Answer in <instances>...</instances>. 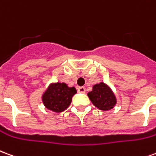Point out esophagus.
<instances>
[{
  "label": "esophagus",
  "mask_w": 156,
  "mask_h": 156,
  "mask_svg": "<svg viewBox=\"0 0 156 156\" xmlns=\"http://www.w3.org/2000/svg\"><path fill=\"white\" fill-rule=\"evenodd\" d=\"M85 91H86V89H85L84 87H79V88H78V93H81V94H84Z\"/></svg>",
  "instance_id": "1"
}]
</instances>
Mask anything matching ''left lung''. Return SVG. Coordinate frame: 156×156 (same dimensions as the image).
<instances>
[{"label": "left lung", "mask_w": 156, "mask_h": 156, "mask_svg": "<svg viewBox=\"0 0 156 156\" xmlns=\"http://www.w3.org/2000/svg\"><path fill=\"white\" fill-rule=\"evenodd\" d=\"M88 96L94 105L101 110L111 109L116 104L115 94L104 83L94 85L93 91L89 92Z\"/></svg>", "instance_id": "8db88e82"}]
</instances>
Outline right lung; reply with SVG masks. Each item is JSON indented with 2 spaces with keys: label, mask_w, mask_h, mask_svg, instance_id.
Returning a JSON list of instances; mask_svg holds the SVG:
<instances>
[{
  "label": "right lung",
  "mask_w": 156,
  "mask_h": 156,
  "mask_svg": "<svg viewBox=\"0 0 156 156\" xmlns=\"http://www.w3.org/2000/svg\"><path fill=\"white\" fill-rule=\"evenodd\" d=\"M76 93V88H69L64 83H53L44 93L42 102L46 108L51 111L62 112L70 105L72 98Z\"/></svg>",
  "instance_id": "add662e5"
}]
</instances>
